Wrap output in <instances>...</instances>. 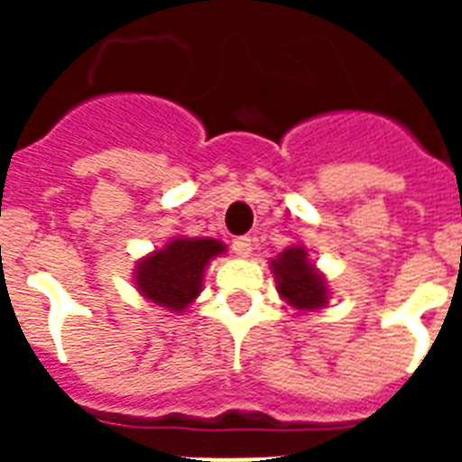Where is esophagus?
<instances>
[{
	"instance_id": "esophagus-1",
	"label": "esophagus",
	"mask_w": 462,
	"mask_h": 462,
	"mask_svg": "<svg viewBox=\"0 0 462 462\" xmlns=\"http://www.w3.org/2000/svg\"><path fill=\"white\" fill-rule=\"evenodd\" d=\"M254 249V239L242 235V237H235L232 239V252L237 254V256H249Z\"/></svg>"
}]
</instances>
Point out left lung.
<instances>
[{
    "mask_svg": "<svg viewBox=\"0 0 462 462\" xmlns=\"http://www.w3.org/2000/svg\"><path fill=\"white\" fill-rule=\"evenodd\" d=\"M273 266L278 292L290 307L309 311V309H321L328 302V290L323 282V275L316 273L314 266L309 263L307 252L302 246H290L278 254V259L271 261Z\"/></svg>",
    "mask_w": 462,
    "mask_h": 462,
    "instance_id": "1",
    "label": "left lung"
}]
</instances>
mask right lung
<instances>
[{"label": "right lung", "mask_w": 462, "mask_h": 462, "mask_svg": "<svg viewBox=\"0 0 462 462\" xmlns=\"http://www.w3.org/2000/svg\"><path fill=\"white\" fill-rule=\"evenodd\" d=\"M223 252V242L210 237L170 239L165 249L148 254L136 266V288L151 302L181 311L201 292L208 261Z\"/></svg>", "instance_id": "add662e5"}]
</instances>
